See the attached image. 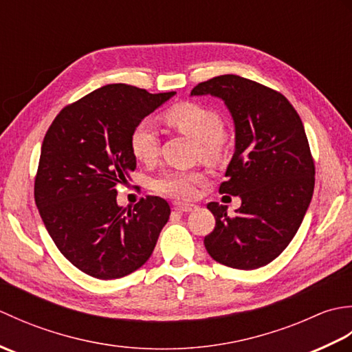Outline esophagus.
<instances>
[{"mask_svg":"<svg viewBox=\"0 0 352 352\" xmlns=\"http://www.w3.org/2000/svg\"><path fill=\"white\" fill-rule=\"evenodd\" d=\"M174 208L178 212H184V213H189L197 210L198 206L197 204H186V203H174Z\"/></svg>","mask_w":352,"mask_h":352,"instance_id":"1","label":"esophagus"}]
</instances>
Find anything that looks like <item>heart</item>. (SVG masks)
I'll return each instance as SVG.
<instances>
[{"label":"heart","instance_id":"obj_1","mask_svg":"<svg viewBox=\"0 0 352 352\" xmlns=\"http://www.w3.org/2000/svg\"><path fill=\"white\" fill-rule=\"evenodd\" d=\"M172 129L197 142V155L218 163L227 154L228 139L222 130V118L214 109L197 101H182L169 107L162 115ZM130 151L142 163H153L159 153V138L148 122H139L130 134ZM206 172L201 168L166 169L153 180V189L163 197L190 199L197 188L206 182Z\"/></svg>","mask_w":352,"mask_h":352}]
</instances>
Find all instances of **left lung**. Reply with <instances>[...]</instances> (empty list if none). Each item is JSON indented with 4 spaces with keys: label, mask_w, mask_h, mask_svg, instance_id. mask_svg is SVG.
Here are the masks:
<instances>
[{
    "label": "left lung",
    "mask_w": 352,
    "mask_h": 352,
    "mask_svg": "<svg viewBox=\"0 0 352 352\" xmlns=\"http://www.w3.org/2000/svg\"><path fill=\"white\" fill-rule=\"evenodd\" d=\"M226 101L236 126V149L219 193L241 197L234 216L208 203L216 219L204 245L228 267L271 263L296 234L315 189V160L300 115L283 94L248 78L219 76L192 89Z\"/></svg>",
    "instance_id": "obj_1"
}]
</instances>
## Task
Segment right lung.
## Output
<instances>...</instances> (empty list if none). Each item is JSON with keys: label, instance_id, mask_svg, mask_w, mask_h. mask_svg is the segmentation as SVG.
Masks as SVG:
<instances>
[{"label": "right lung", "instance_id": "add662e5", "mask_svg": "<svg viewBox=\"0 0 352 352\" xmlns=\"http://www.w3.org/2000/svg\"><path fill=\"white\" fill-rule=\"evenodd\" d=\"M174 94L102 86L63 107L45 134L36 206L58 251L94 278L115 280L139 269L169 219L163 198L148 195L122 208L116 188L136 169L131 130Z\"/></svg>", "mask_w": 352, "mask_h": 352}]
</instances>
